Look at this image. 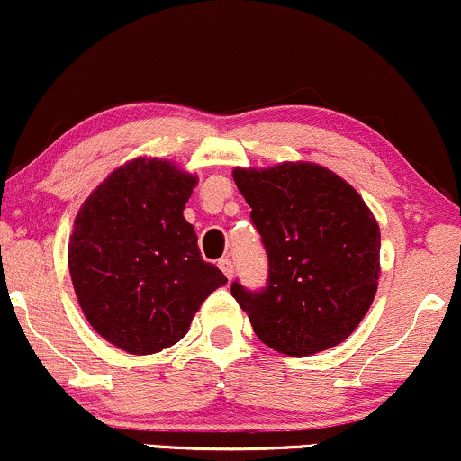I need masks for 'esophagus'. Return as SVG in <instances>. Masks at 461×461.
<instances>
[{
    "mask_svg": "<svg viewBox=\"0 0 461 461\" xmlns=\"http://www.w3.org/2000/svg\"><path fill=\"white\" fill-rule=\"evenodd\" d=\"M220 270L224 272V276L229 278V281H230L232 274H235V266H232L230 258H220Z\"/></svg>",
    "mask_w": 461,
    "mask_h": 461,
    "instance_id": "esophagus-1",
    "label": "esophagus"
}]
</instances>
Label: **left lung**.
I'll return each instance as SVG.
<instances>
[{
    "label": "left lung",
    "instance_id": "8db88e82",
    "mask_svg": "<svg viewBox=\"0 0 461 461\" xmlns=\"http://www.w3.org/2000/svg\"><path fill=\"white\" fill-rule=\"evenodd\" d=\"M267 252V285L230 294L257 338L307 357L342 344L379 285L381 232L361 195L327 167L281 163L232 172Z\"/></svg>",
    "mask_w": 461,
    "mask_h": 461
}]
</instances>
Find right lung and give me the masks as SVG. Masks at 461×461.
<instances>
[{
  "instance_id": "obj_1",
  "label": "right lung",
  "mask_w": 461,
  "mask_h": 461,
  "mask_svg": "<svg viewBox=\"0 0 461 461\" xmlns=\"http://www.w3.org/2000/svg\"><path fill=\"white\" fill-rule=\"evenodd\" d=\"M198 178L163 158H134L82 204L69 240V274L89 324L131 355L187 335L211 292L226 283L200 257L183 211Z\"/></svg>"
}]
</instances>
